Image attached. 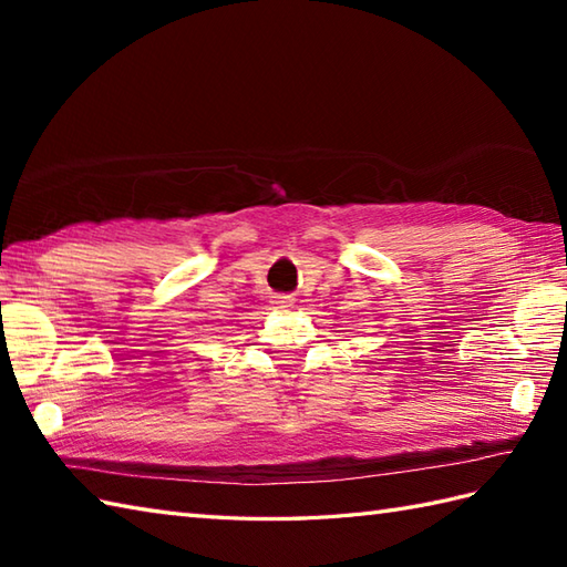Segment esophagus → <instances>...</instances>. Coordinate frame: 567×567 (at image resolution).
I'll return each mask as SVG.
<instances>
[{
    "instance_id": "esophagus-1",
    "label": "esophagus",
    "mask_w": 567,
    "mask_h": 567,
    "mask_svg": "<svg viewBox=\"0 0 567 567\" xmlns=\"http://www.w3.org/2000/svg\"><path fill=\"white\" fill-rule=\"evenodd\" d=\"M272 305H275L277 309H290V307H295V299H292L290 295H277Z\"/></svg>"
}]
</instances>
